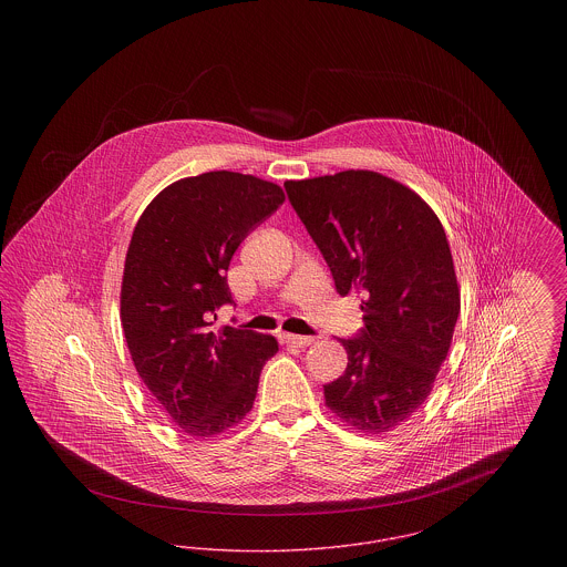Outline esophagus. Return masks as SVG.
Instances as JSON below:
<instances>
[{
	"label": "esophagus",
	"mask_w": 567,
	"mask_h": 567,
	"mask_svg": "<svg viewBox=\"0 0 567 567\" xmlns=\"http://www.w3.org/2000/svg\"><path fill=\"white\" fill-rule=\"evenodd\" d=\"M280 342L287 344V347L303 349V347H310L315 342V338H310V336H293V333H280Z\"/></svg>",
	"instance_id": "34e87169"
}]
</instances>
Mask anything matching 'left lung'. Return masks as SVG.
I'll return each mask as SVG.
<instances>
[{
  "mask_svg": "<svg viewBox=\"0 0 567 567\" xmlns=\"http://www.w3.org/2000/svg\"><path fill=\"white\" fill-rule=\"evenodd\" d=\"M285 189L338 293L361 297L365 327L340 340L349 365L324 384V405L357 432H393L432 393L457 324L444 227L421 195L372 169L287 181Z\"/></svg>",
  "mask_w": 567,
  "mask_h": 567,
  "instance_id": "obj_1",
  "label": "left lung"
}]
</instances>
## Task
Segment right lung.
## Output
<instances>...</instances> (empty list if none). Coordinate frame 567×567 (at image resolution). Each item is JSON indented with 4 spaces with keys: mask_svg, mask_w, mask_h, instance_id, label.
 Returning <instances> with one entry per match:
<instances>
[{
    "mask_svg": "<svg viewBox=\"0 0 567 567\" xmlns=\"http://www.w3.org/2000/svg\"><path fill=\"white\" fill-rule=\"evenodd\" d=\"M282 202L278 185L218 169L172 183L135 223L121 285L127 349L157 404L193 437L236 427L278 352L274 336L208 327L234 301V252Z\"/></svg>",
    "mask_w": 567,
    "mask_h": 567,
    "instance_id": "1",
    "label": "right lung"
}]
</instances>
